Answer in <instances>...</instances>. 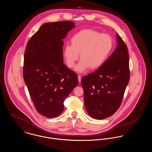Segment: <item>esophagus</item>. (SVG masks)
Wrapping results in <instances>:
<instances>
[{"label": "esophagus", "mask_w": 152, "mask_h": 152, "mask_svg": "<svg viewBox=\"0 0 152 152\" xmlns=\"http://www.w3.org/2000/svg\"><path fill=\"white\" fill-rule=\"evenodd\" d=\"M78 80H79V82L80 83L81 82V77L80 76H78Z\"/></svg>", "instance_id": "34e87169"}]
</instances>
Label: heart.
I'll return each instance as SVG.
<instances>
[{
  "instance_id": "1",
  "label": "heart",
  "mask_w": 152,
  "mask_h": 152,
  "mask_svg": "<svg viewBox=\"0 0 152 152\" xmlns=\"http://www.w3.org/2000/svg\"><path fill=\"white\" fill-rule=\"evenodd\" d=\"M71 45H65L64 56L66 65L72 68L79 58L81 61L75 70L83 72L88 68L96 70L103 65L109 57L113 45L112 38L108 34L92 29H84L74 34Z\"/></svg>"
}]
</instances>
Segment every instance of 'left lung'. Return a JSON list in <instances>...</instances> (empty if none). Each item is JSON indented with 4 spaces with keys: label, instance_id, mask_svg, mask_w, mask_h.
Masks as SVG:
<instances>
[{
    "label": "left lung",
    "instance_id": "obj_1",
    "mask_svg": "<svg viewBox=\"0 0 152 152\" xmlns=\"http://www.w3.org/2000/svg\"><path fill=\"white\" fill-rule=\"evenodd\" d=\"M117 45L105 63L81 80L85 108L94 119L113 115L119 108L130 77L128 48L116 34Z\"/></svg>",
    "mask_w": 152,
    "mask_h": 152
}]
</instances>
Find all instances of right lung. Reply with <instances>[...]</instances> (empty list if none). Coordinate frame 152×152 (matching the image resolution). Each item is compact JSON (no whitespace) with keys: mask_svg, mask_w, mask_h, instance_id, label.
Segmentation results:
<instances>
[{"mask_svg":"<svg viewBox=\"0 0 152 152\" xmlns=\"http://www.w3.org/2000/svg\"><path fill=\"white\" fill-rule=\"evenodd\" d=\"M75 27L71 21L44 23L27 44L23 78L37 111L48 118L63 112L64 101L79 83L63 57V39Z\"/></svg>","mask_w":152,"mask_h":152,"instance_id":"1","label":"right lung"}]
</instances>
